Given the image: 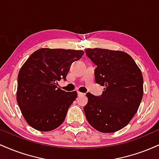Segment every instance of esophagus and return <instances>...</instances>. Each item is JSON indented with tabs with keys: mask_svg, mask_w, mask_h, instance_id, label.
Wrapping results in <instances>:
<instances>
[{
	"mask_svg": "<svg viewBox=\"0 0 159 159\" xmlns=\"http://www.w3.org/2000/svg\"><path fill=\"white\" fill-rule=\"evenodd\" d=\"M85 93H83L81 92H78V96H84Z\"/></svg>",
	"mask_w": 159,
	"mask_h": 159,
	"instance_id": "obj_1",
	"label": "esophagus"
}]
</instances>
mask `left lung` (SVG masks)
I'll return each instance as SVG.
<instances>
[{
  "label": "left lung",
  "mask_w": 159,
  "mask_h": 159,
  "mask_svg": "<svg viewBox=\"0 0 159 159\" xmlns=\"http://www.w3.org/2000/svg\"><path fill=\"white\" fill-rule=\"evenodd\" d=\"M85 52L96 65V83L105 86L98 97L90 93L86 95V118L100 132L119 131L132 120L143 98L141 71L132 57L121 51L96 48Z\"/></svg>",
  "instance_id": "1"
}]
</instances>
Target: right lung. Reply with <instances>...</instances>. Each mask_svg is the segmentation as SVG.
Instances as JSON below:
<instances>
[{"label":"right lung","mask_w":159,"mask_h":159,"mask_svg":"<svg viewBox=\"0 0 159 159\" xmlns=\"http://www.w3.org/2000/svg\"><path fill=\"white\" fill-rule=\"evenodd\" d=\"M83 54V51L43 48L24 63L18 75L16 99L29 125L49 132L63 123L77 92L61 90L58 81L66 80L72 63Z\"/></svg>","instance_id":"add662e5"}]
</instances>
